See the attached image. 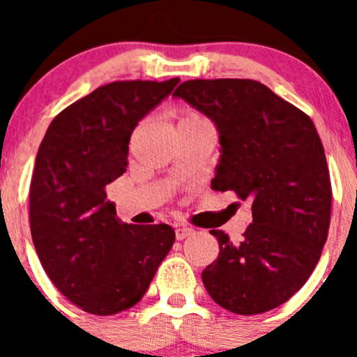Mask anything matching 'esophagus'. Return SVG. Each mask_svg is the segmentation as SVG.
Returning a JSON list of instances; mask_svg holds the SVG:
<instances>
[{"label": "esophagus", "instance_id": "34e87169", "mask_svg": "<svg viewBox=\"0 0 357 357\" xmlns=\"http://www.w3.org/2000/svg\"><path fill=\"white\" fill-rule=\"evenodd\" d=\"M193 233H195V229L190 228V226H178V228H176V238L185 240L188 238V236H192Z\"/></svg>", "mask_w": 357, "mask_h": 357}]
</instances>
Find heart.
<instances>
[{"mask_svg":"<svg viewBox=\"0 0 357 357\" xmlns=\"http://www.w3.org/2000/svg\"><path fill=\"white\" fill-rule=\"evenodd\" d=\"M174 119H176V126H183V124H190V122L202 121L204 117L193 109H179L174 114Z\"/></svg>","mask_w":357,"mask_h":357,"instance_id":"b5f03b06","label":"heart"}]
</instances>
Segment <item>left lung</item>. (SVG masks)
I'll use <instances>...</instances> for the list:
<instances>
[{
	"instance_id": "1",
	"label": "left lung",
	"mask_w": 357,
	"mask_h": 357,
	"mask_svg": "<svg viewBox=\"0 0 357 357\" xmlns=\"http://www.w3.org/2000/svg\"><path fill=\"white\" fill-rule=\"evenodd\" d=\"M174 96L218 126L212 190L252 200L242 242L211 229L219 255L202 282L228 311H271L307 282L328 236L332 183L318 131L307 114L252 79H192Z\"/></svg>"
}]
</instances>
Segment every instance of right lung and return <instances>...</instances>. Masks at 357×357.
<instances>
[{
	"mask_svg": "<svg viewBox=\"0 0 357 357\" xmlns=\"http://www.w3.org/2000/svg\"><path fill=\"white\" fill-rule=\"evenodd\" d=\"M178 82L100 86L60 112L39 145L29 190L32 242L53 285L89 314H117L142 301L174 243L164 222L119 221L107 185L124 174L132 129Z\"/></svg>",
	"mask_w": 357,
	"mask_h": 357,
	"instance_id": "obj_1",
	"label": "right lung"
}]
</instances>
